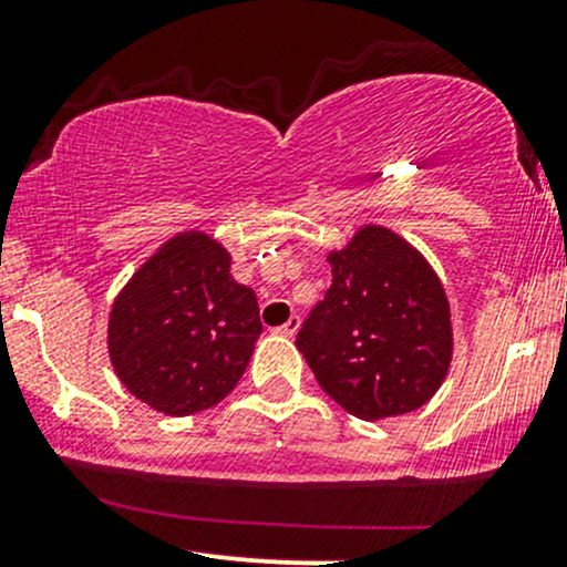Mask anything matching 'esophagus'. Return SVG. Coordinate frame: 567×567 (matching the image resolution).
<instances>
[{
  "mask_svg": "<svg viewBox=\"0 0 567 567\" xmlns=\"http://www.w3.org/2000/svg\"><path fill=\"white\" fill-rule=\"evenodd\" d=\"M299 326H301V318L299 316H293V318H288L285 320L282 326H279V334L282 337H296V331H299Z\"/></svg>",
  "mask_w": 567,
  "mask_h": 567,
  "instance_id": "34e87169",
  "label": "esophagus"
}]
</instances>
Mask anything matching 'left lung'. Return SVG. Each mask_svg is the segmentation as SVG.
<instances>
[{
	"instance_id": "8db88e82",
	"label": "left lung",
	"mask_w": 567,
	"mask_h": 567,
	"mask_svg": "<svg viewBox=\"0 0 567 567\" xmlns=\"http://www.w3.org/2000/svg\"><path fill=\"white\" fill-rule=\"evenodd\" d=\"M331 288L296 346L320 390L364 422L425 405L453 362L444 285L420 249L390 227L362 225L329 251Z\"/></svg>"
}]
</instances>
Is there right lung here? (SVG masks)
Returning <instances> with one entry per match:
<instances>
[{
	"label": "right lung",
	"instance_id": "add662e5",
	"mask_svg": "<svg viewBox=\"0 0 567 567\" xmlns=\"http://www.w3.org/2000/svg\"><path fill=\"white\" fill-rule=\"evenodd\" d=\"M230 251L203 230L164 241L109 310L120 384L167 416L210 409L236 390L262 326L257 296L230 274Z\"/></svg>",
	"mask_w": 567,
	"mask_h": 567
}]
</instances>
